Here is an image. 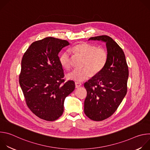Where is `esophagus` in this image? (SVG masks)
<instances>
[{"instance_id": "1", "label": "esophagus", "mask_w": 150, "mask_h": 150, "mask_svg": "<svg viewBox=\"0 0 150 150\" xmlns=\"http://www.w3.org/2000/svg\"><path fill=\"white\" fill-rule=\"evenodd\" d=\"M75 88H78L81 87V85H82V84L81 83H79V82H75Z\"/></svg>"}]
</instances>
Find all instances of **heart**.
Listing matches in <instances>:
<instances>
[{"label":"heart","instance_id":"heart-1","mask_svg":"<svg viewBox=\"0 0 150 150\" xmlns=\"http://www.w3.org/2000/svg\"><path fill=\"white\" fill-rule=\"evenodd\" d=\"M69 51L83 57L82 69H75L67 75L69 79L82 82L93 74H97L104 67L108 60V53L101 48L87 42H81L71 47ZM71 54L69 50L63 52L59 57L61 65L66 69L71 67Z\"/></svg>","mask_w":150,"mask_h":150}]
</instances>
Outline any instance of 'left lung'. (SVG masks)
<instances>
[{
    "label": "left lung",
    "instance_id": "1",
    "mask_svg": "<svg viewBox=\"0 0 150 150\" xmlns=\"http://www.w3.org/2000/svg\"><path fill=\"white\" fill-rule=\"evenodd\" d=\"M88 40L105 42L108 52L104 67L84 83L87 91L84 113L91 120L101 121L115 112L126 96L129 71L124 52L111 37L100 35Z\"/></svg>",
    "mask_w": 150,
    "mask_h": 150
}]
</instances>
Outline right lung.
I'll return each mask as SVG.
<instances>
[{
    "instance_id": "right-lung-1",
    "label": "right lung",
    "mask_w": 150,
    "mask_h": 150,
    "mask_svg": "<svg viewBox=\"0 0 150 150\" xmlns=\"http://www.w3.org/2000/svg\"><path fill=\"white\" fill-rule=\"evenodd\" d=\"M69 42L53 37L33 42L21 61L19 84L27 104L37 116L54 121L62 116L66 97L75 90V82H65L58 56Z\"/></svg>"
}]
</instances>
